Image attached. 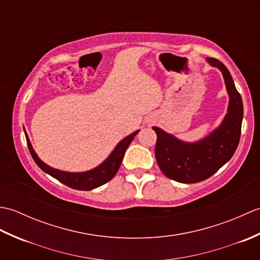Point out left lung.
Wrapping results in <instances>:
<instances>
[{
    "label": "left lung",
    "instance_id": "8db88e82",
    "mask_svg": "<svg viewBox=\"0 0 260 260\" xmlns=\"http://www.w3.org/2000/svg\"><path fill=\"white\" fill-rule=\"evenodd\" d=\"M207 61L222 73L229 95L228 112L222 123L204 139L187 143L152 127L157 135L155 157L165 176L180 183H196L213 175L233 157L239 144L244 116L242 99L227 67L214 58Z\"/></svg>",
    "mask_w": 260,
    "mask_h": 260
}]
</instances>
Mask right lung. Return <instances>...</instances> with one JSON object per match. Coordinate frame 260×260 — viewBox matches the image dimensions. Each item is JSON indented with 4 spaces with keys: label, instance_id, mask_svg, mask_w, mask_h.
<instances>
[{
    "label": "right lung",
    "instance_id": "obj_1",
    "mask_svg": "<svg viewBox=\"0 0 260 260\" xmlns=\"http://www.w3.org/2000/svg\"><path fill=\"white\" fill-rule=\"evenodd\" d=\"M139 132L140 131H136L131 135L126 136L124 140H121L118 144L116 145L114 151L110 153V155L105 159L102 164H99L98 167H96L92 170L86 171V172H78V173L66 172V171L53 169L51 167H49V165H47L45 162H42L37 155L35 150H33L31 142L25 132L24 133H25L27 147H29L31 156L33 159H35V162L37 163L38 167L40 168L43 172L48 173L49 175H51L52 178L61 182V183H63L64 185L73 187L75 190L90 191L105 183H107L109 180H112L114 178L120 167L121 161H123L124 154L127 150V147L129 146L132 141L134 140V137L137 135Z\"/></svg>",
    "mask_w": 260,
    "mask_h": 260
}]
</instances>
